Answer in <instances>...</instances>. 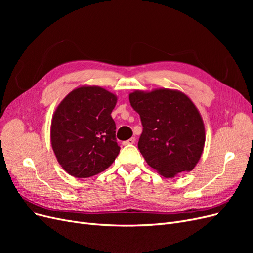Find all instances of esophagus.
<instances>
[{"mask_svg":"<svg viewBox=\"0 0 253 253\" xmlns=\"http://www.w3.org/2000/svg\"><path fill=\"white\" fill-rule=\"evenodd\" d=\"M135 141H136V139L134 138V137H132V138H129V139L122 142V144H124V145H131V144H134Z\"/></svg>","mask_w":253,"mask_h":253,"instance_id":"34e87169","label":"esophagus"}]
</instances>
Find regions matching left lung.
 <instances>
[{
	"label": "left lung",
	"instance_id": "obj_1",
	"mask_svg": "<svg viewBox=\"0 0 253 253\" xmlns=\"http://www.w3.org/2000/svg\"><path fill=\"white\" fill-rule=\"evenodd\" d=\"M128 99L141 119L138 149L147 164L166 178L192 171L203 154L206 135L191 99L169 88L135 90Z\"/></svg>",
	"mask_w": 253,
	"mask_h": 253
}]
</instances>
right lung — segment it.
<instances>
[{
    "label": "right lung",
    "mask_w": 253,
    "mask_h": 253,
    "mask_svg": "<svg viewBox=\"0 0 253 253\" xmlns=\"http://www.w3.org/2000/svg\"><path fill=\"white\" fill-rule=\"evenodd\" d=\"M117 96L96 85L75 88L52 115L50 142L58 163L74 177L86 178L114 163L120 147L111 113Z\"/></svg>",
    "instance_id": "obj_1"
}]
</instances>
